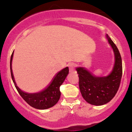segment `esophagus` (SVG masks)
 I'll use <instances>...</instances> for the list:
<instances>
[{
    "label": "esophagus",
    "mask_w": 132,
    "mask_h": 132,
    "mask_svg": "<svg viewBox=\"0 0 132 132\" xmlns=\"http://www.w3.org/2000/svg\"><path fill=\"white\" fill-rule=\"evenodd\" d=\"M68 66H69V72H72L75 71V68L76 67V64H75V63H69V64H68Z\"/></svg>",
    "instance_id": "esophagus-1"
}]
</instances>
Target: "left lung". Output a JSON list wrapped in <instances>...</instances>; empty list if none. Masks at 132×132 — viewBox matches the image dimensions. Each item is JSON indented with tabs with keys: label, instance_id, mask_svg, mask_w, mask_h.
I'll use <instances>...</instances> for the list:
<instances>
[{
	"label": "left lung",
	"instance_id": "1",
	"mask_svg": "<svg viewBox=\"0 0 132 132\" xmlns=\"http://www.w3.org/2000/svg\"><path fill=\"white\" fill-rule=\"evenodd\" d=\"M106 38L112 48L115 64L112 71L107 76H95L83 67L77 68L79 86L82 96L89 104L102 105L110 102L116 94L122 76V57L117 47L108 35Z\"/></svg>",
	"mask_w": 132,
	"mask_h": 132
}]
</instances>
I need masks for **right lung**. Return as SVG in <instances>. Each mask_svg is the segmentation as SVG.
Listing matches in <instances>:
<instances>
[{"label":"right lung","mask_w":132,"mask_h":132,"mask_svg":"<svg viewBox=\"0 0 132 132\" xmlns=\"http://www.w3.org/2000/svg\"><path fill=\"white\" fill-rule=\"evenodd\" d=\"M13 51L10 57V72H11L12 81L19 94L25 100L27 104H29L33 108L44 110L54 106L58 102L61 96L60 87L69 73V68L66 67L59 71L53 79L50 84L44 90L37 93H27L21 90L16 85L12 69V61Z\"/></svg>","instance_id":"obj_1"}]
</instances>
